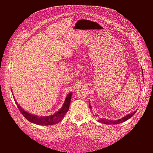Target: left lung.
I'll list each match as a JSON object with an SVG mask.
<instances>
[{"instance_id": "obj_1", "label": "left lung", "mask_w": 153, "mask_h": 153, "mask_svg": "<svg viewBox=\"0 0 153 153\" xmlns=\"http://www.w3.org/2000/svg\"><path fill=\"white\" fill-rule=\"evenodd\" d=\"M89 108H91V106L90 104L89 105ZM136 112H137V110L135 111V112L131 113V114H128L127 115H126V116H124V117H123L121 119L116 120V121H110V120H108V119L100 118L99 120H98V122L105 124H120V123L125 122L126 121H127L128 119H129V118H131L133 116V115L136 113Z\"/></svg>"}]
</instances>
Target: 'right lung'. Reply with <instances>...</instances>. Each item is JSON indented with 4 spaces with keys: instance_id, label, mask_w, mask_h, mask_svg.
<instances>
[{
    "instance_id": "obj_1",
    "label": "right lung",
    "mask_w": 153,
    "mask_h": 153,
    "mask_svg": "<svg viewBox=\"0 0 153 153\" xmlns=\"http://www.w3.org/2000/svg\"><path fill=\"white\" fill-rule=\"evenodd\" d=\"M71 96L72 93L71 92H69L66 96L65 101H64L62 108L60 109L57 112L52 115L44 117H38L37 116V115H32L31 114H29V112H27V111L23 109L19 105H18V103L16 101L15 98H14V100H15L18 107V109L20 111L21 114L24 115L29 121L38 125H42V126H48V125H53L58 123L59 122L61 121L62 119L64 117V115H66V114L69 110V105H70L71 102Z\"/></svg>"
}]
</instances>
